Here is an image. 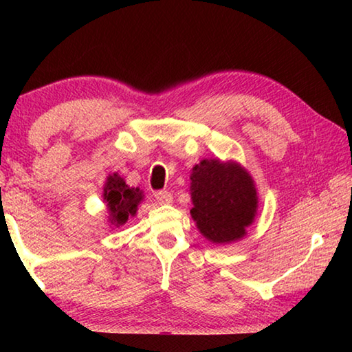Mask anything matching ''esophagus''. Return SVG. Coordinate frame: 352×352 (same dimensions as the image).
I'll return each mask as SVG.
<instances>
[{
    "label": "esophagus",
    "instance_id": "1",
    "mask_svg": "<svg viewBox=\"0 0 352 352\" xmlns=\"http://www.w3.org/2000/svg\"><path fill=\"white\" fill-rule=\"evenodd\" d=\"M155 199H157L158 204L162 205H169L172 204V200H174L169 190H158V192H155Z\"/></svg>",
    "mask_w": 352,
    "mask_h": 352
}]
</instances>
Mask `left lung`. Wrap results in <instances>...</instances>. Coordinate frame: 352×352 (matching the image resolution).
Segmentation results:
<instances>
[{
	"label": "left lung",
	"mask_w": 352,
	"mask_h": 352,
	"mask_svg": "<svg viewBox=\"0 0 352 352\" xmlns=\"http://www.w3.org/2000/svg\"><path fill=\"white\" fill-rule=\"evenodd\" d=\"M190 217L212 243L242 239L258 214V189L250 172L234 160L205 158L190 170Z\"/></svg>",
	"instance_id": "left-lung-1"
}]
</instances>
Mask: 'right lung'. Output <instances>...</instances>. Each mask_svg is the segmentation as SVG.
<instances>
[{"instance_id": "add662e5", "label": "right lung", "mask_w": 352, "mask_h": 352, "mask_svg": "<svg viewBox=\"0 0 352 352\" xmlns=\"http://www.w3.org/2000/svg\"><path fill=\"white\" fill-rule=\"evenodd\" d=\"M104 204L109 211L110 228H119L127 222L130 217H135L138 206L144 200V192L140 188H130L126 180L115 172L109 174L104 183Z\"/></svg>"}]
</instances>
